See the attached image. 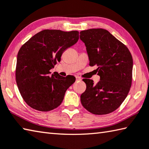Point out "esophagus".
<instances>
[{"label": "esophagus", "mask_w": 149, "mask_h": 149, "mask_svg": "<svg viewBox=\"0 0 149 149\" xmlns=\"http://www.w3.org/2000/svg\"><path fill=\"white\" fill-rule=\"evenodd\" d=\"M75 78H76V81H81V77H80L76 76V77H75Z\"/></svg>", "instance_id": "esophagus-1"}]
</instances>
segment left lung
Masks as SVG:
<instances>
[{"instance_id":"left-lung-1","label":"left lung","mask_w":149,"mask_h":149,"mask_svg":"<svg viewBox=\"0 0 149 149\" xmlns=\"http://www.w3.org/2000/svg\"><path fill=\"white\" fill-rule=\"evenodd\" d=\"M86 47L89 65L98 66L100 80L83 79L85 91L81 95L83 106L94 115H106L120 106L130 90L133 58L125 45L103 29L80 32Z\"/></svg>"}]
</instances>
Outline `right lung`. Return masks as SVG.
Instances as JSON below:
<instances>
[{"label":"right lung","instance_id":"obj_1","mask_svg":"<svg viewBox=\"0 0 149 149\" xmlns=\"http://www.w3.org/2000/svg\"><path fill=\"white\" fill-rule=\"evenodd\" d=\"M79 40V32L46 29L39 32L25 43L19 51L15 79L22 98L30 107L49 111L63 102L68 88L75 77L49 75V70L62 54Z\"/></svg>","mask_w":149,"mask_h":149}]
</instances>
